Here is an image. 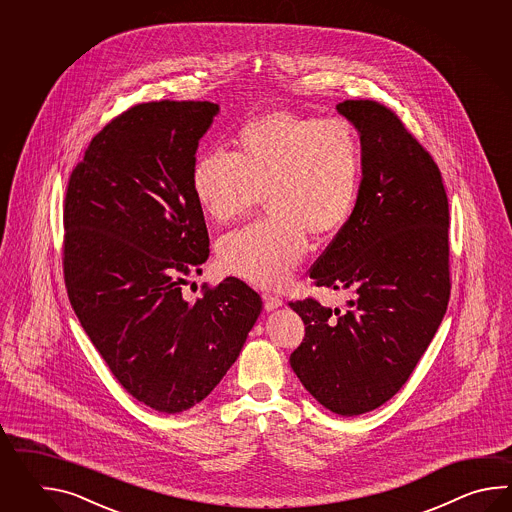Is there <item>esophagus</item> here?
<instances>
[{
  "mask_svg": "<svg viewBox=\"0 0 512 512\" xmlns=\"http://www.w3.org/2000/svg\"><path fill=\"white\" fill-rule=\"evenodd\" d=\"M282 305L283 300L280 296L271 293H263V307H265V311H274V309H278V307H282Z\"/></svg>",
  "mask_w": 512,
  "mask_h": 512,
  "instance_id": "34e87169",
  "label": "esophagus"
}]
</instances>
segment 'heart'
<instances>
[{
    "mask_svg": "<svg viewBox=\"0 0 512 512\" xmlns=\"http://www.w3.org/2000/svg\"><path fill=\"white\" fill-rule=\"evenodd\" d=\"M362 170L359 133L344 119L269 111L234 139V157H197L190 185L218 225L247 218L265 197L271 218L219 243L225 271L261 287L287 283L304 260L307 237L326 240L346 225Z\"/></svg>",
    "mask_w": 512,
    "mask_h": 512,
    "instance_id": "1",
    "label": "heart"
}]
</instances>
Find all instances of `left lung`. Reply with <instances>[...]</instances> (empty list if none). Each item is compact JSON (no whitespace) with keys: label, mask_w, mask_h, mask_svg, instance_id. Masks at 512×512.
<instances>
[{"label":"left lung","mask_w":512,"mask_h":512,"mask_svg":"<svg viewBox=\"0 0 512 512\" xmlns=\"http://www.w3.org/2000/svg\"><path fill=\"white\" fill-rule=\"evenodd\" d=\"M357 128L362 181L357 203L311 269L316 287L348 291V309L315 298L291 302L304 342L291 368L333 414H366L412 375L450 298L448 199L443 177L392 109L344 100Z\"/></svg>","instance_id":"8db88e82"}]
</instances>
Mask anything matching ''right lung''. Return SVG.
<instances>
[{"label":"right lung","instance_id":"right-lung-1","mask_svg":"<svg viewBox=\"0 0 512 512\" xmlns=\"http://www.w3.org/2000/svg\"><path fill=\"white\" fill-rule=\"evenodd\" d=\"M218 104L144 102L98 131L67 185L69 302L115 379L163 414L201 403L240 357L260 294L225 278L188 302L181 283L208 258L190 185Z\"/></svg>","mask_w":512,"mask_h":512}]
</instances>
